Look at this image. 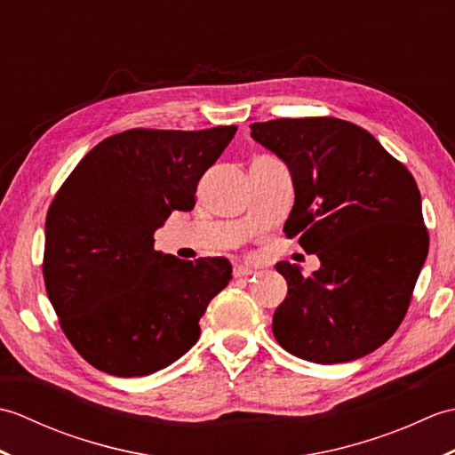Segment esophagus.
Wrapping results in <instances>:
<instances>
[{
	"mask_svg": "<svg viewBox=\"0 0 455 455\" xmlns=\"http://www.w3.org/2000/svg\"><path fill=\"white\" fill-rule=\"evenodd\" d=\"M233 274H235V277H248V275H254L256 269L250 266H236Z\"/></svg>",
	"mask_w": 455,
	"mask_h": 455,
	"instance_id": "esophagus-1",
	"label": "esophagus"
}]
</instances>
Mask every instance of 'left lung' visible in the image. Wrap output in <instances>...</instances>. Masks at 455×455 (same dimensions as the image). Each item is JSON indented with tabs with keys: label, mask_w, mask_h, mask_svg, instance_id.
<instances>
[{
	"label": "left lung",
	"mask_w": 455,
	"mask_h": 455,
	"mask_svg": "<svg viewBox=\"0 0 455 455\" xmlns=\"http://www.w3.org/2000/svg\"><path fill=\"white\" fill-rule=\"evenodd\" d=\"M252 139L291 172L287 238L321 267L303 275L279 262L287 297L274 313L279 346L315 363L377 350L403 323L428 254L412 173L373 134L334 117L252 123Z\"/></svg>",
	"instance_id": "left-lung-1"
}]
</instances>
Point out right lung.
<instances>
[{"mask_svg":"<svg viewBox=\"0 0 455 455\" xmlns=\"http://www.w3.org/2000/svg\"><path fill=\"white\" fill-rule=\"evenodd\" d=\"M230 127L131 129L93 147L46 212L43 275L70 344L117 377L162 370L199 340V318L233 279L227 258L180 259L154 250L172 211L196 207L203 173Z\"/></svg>","mask_w":455,"mask_h":455,"instance_id":"add662e5","label":"right lung"}]
</instances>
